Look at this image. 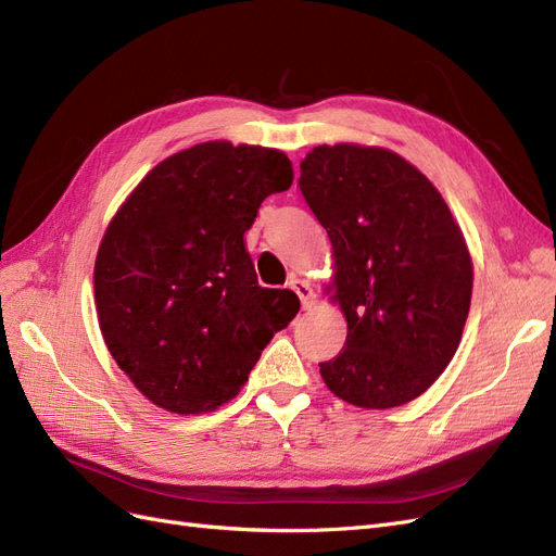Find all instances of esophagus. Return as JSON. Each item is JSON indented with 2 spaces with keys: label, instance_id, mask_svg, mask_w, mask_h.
I'll list each match as a JSON object with an SVG mask.
<instances>
[{
  "label": "esophagus",
  "instance_id": "esophagus-1",
  "mask_svg": "<svg viewBox=\"0 0 556 556\" xmlns=\"http://www.w3.org/2000/svg\"><path fill=\"white\" fill-rule=\"evenodd\" d=\"M290 290L301 299V306H304V308H311V306H313L315 294H313V288H311L308 280H304V278H292V280H290Z\"/></svg>",
  "mask_w": 556,
  "mask_h": 556
}]
</instances>
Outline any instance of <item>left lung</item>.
I'll list each match as a JSON object with an SVG mask.
<instances>
[{
	"label": "left lung",
	"mask_w": 556,
	"mask_h": 556,
	"mask_svg": "<svg viewBox=\"0 0 556 556\" xmlns=\"http://www.w3.org/2000/svg\"><path fill=\"white\" fill-rule=\"evenodd\" d=\"M299 188L329 233L325 292L348 323L345 348L319 374L352 406H403L459 348L473 292L464 233L433 182L387 148L317 146Z\"/></svg>",
	"instance_id": "obj_1"
}]
</instances>
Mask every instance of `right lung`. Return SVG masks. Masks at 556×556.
I'll return each instance as SVG.
<instances>
[{
    "mask_svg": "<svg viewBox=\"0 0 556 556\" xmlns=\"http://www.w3.org/2000/svg\"><path fill=\"white\" fill-rule=\"evenodd\" d=\"M292 180L276 148L206 141L162 160L113 215L94 260L99 329L155 406L220 408L299 313L294 292L257 282L243 241Z\"/></svg>",
    "mask_w": 556,
    "mask_h": 556,
    "instance_id": "right-lung-1",
    "label": "right lung"
}]
</instances>
